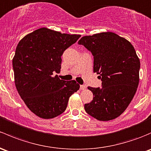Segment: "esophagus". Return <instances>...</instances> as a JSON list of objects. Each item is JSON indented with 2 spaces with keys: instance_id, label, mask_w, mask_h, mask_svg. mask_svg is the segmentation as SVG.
<instances>
[{
  "instance_id": "esophagus-1",
  "label": "esophagus",
  "mask_w": 151,
  "mask_h": 151,
  "mask_svg": "<svg viewBox=\"0 0 151 151\" xmlns=\"http://www.w3.org/2000/svg\"><path fill=\"white\" fill-rule=\"evenodd\" d=\"M85 88H86V87H85V85H80V90H85Z\"/></svg>"
}]
</instances>
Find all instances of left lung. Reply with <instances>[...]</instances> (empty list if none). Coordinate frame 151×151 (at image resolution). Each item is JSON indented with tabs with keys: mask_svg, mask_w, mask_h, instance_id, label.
<instances>
[{
	"mask_svg": "<svg viewBox=\"0 0 151 151\" xmlns=\"http://www.w3.org/2000/svg\"><path fill=\"white\" fill-rule=\"evenodd\" d=\"M94 58L93 71L102 88L88 87L93 99L85 104L89 115L99 121L119 116L128 107L139 84L140 62L130 42L111 32L84 36L79 40Z\"/></svg>",
	"mask_w": 151,
	"mask_h": 151,
	"instance_id": "8db88e82",
	"label": "left lung"
}]
</instances>
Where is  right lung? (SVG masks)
<instances>
[{
    "mask_svg": "<svg viewBox=\"0 0 151 151\" xmlns=\"http://www.w3.org/2000/svg\"><path fill=\"white\" fill-rule=\"evenodd\" d=\"M81 37L42 27L24 36L13 58L14 82L28 109L47 119L66 110L73 93L80 89L75 80H60L63 51Z\"/></svg>",
    "mask_w": 151,
    "mask_h": 151,
    "instance_id": "add662e5",
    "label": "right lung"
}]
</instances>
